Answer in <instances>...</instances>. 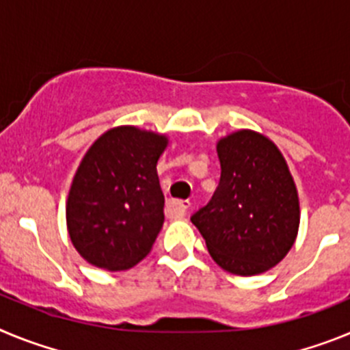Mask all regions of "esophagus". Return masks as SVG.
<instances>
[{
    "label": "esophagus",
    "mask_w": 350,
    "mask_h": 350,
    "mask_svg": "<svg viewBox=\"0 0 350 350\" xmlns=\"http://www.w3.org/2000/svg\"><path fill=\"white\" fill-rule=\"evenodd\" d=\"M168 208L172 210V212L175 213L177 217H185L191 208V203L185 202V200H170Z\"/></svg>",
    "instance_id": "1"
}]
</instances>
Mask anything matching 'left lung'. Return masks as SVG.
Listing matches in <instances>:
<instances>
[{
	"label": "left lung",
	"mask_w": 350,
	"mask_h": 350,
	"mask_svg": "<svg viewBox=\"0 0 350 350\" xmlns=\"http://www.w3.org/2000/svg\"><path fill=\"white\" fill-rule=\"evenodd\" d=\"M217 156V189L191 221L222 270L240 277L268 271L298 237L299 198L286 157L252 129L219 138Z\"/></svg>",
	"instance_id": "1"
}]
</instances>
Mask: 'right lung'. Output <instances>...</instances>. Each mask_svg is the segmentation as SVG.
<instances>
[{"label": "right lung", "instance_id": "add662e5", "mask_svg": "<svg viewBox=\"0 0 350 350\" xmlns=\"http://www.w3.org/2000/svg\"><path fill=\"white\" fill-rule=\"evenodd\" d=\"M168 144L161 133L117 126L88 148L66 200L68 234L85 261L119 271L150 252L165 222L156 166Z\"/></svg>", "mask_w": 350, "mask_h": 350}]
</instances>
